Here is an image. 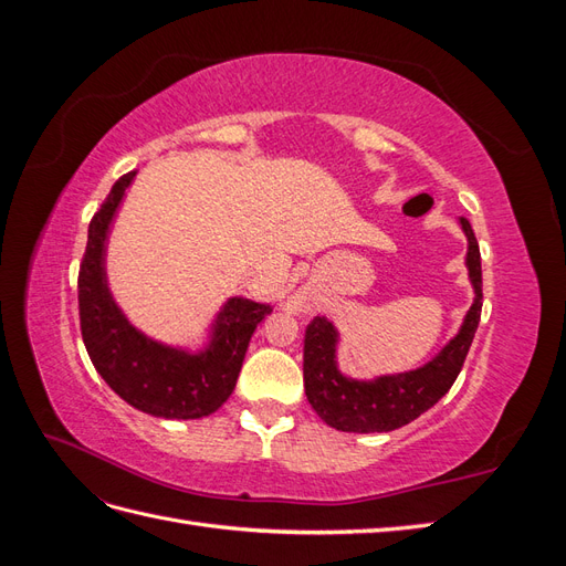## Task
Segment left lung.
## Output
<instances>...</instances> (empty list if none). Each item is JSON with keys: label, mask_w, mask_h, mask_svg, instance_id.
<instances>
[{"label": "left lung", "mask_w": 566, "mask_h": 566, "mask_svg": "<svg viewBox=\"0 0 566 566\" xmlns=\"http://www.w3.org/2000/svg\"><path fill=\"white\" fill-rule=\"evenodd\" d=\"M460 227L468 235L465 264L474 287V302L458 335L422 368L380 375L375 380H352L339 373L335 325L316 316L304 333V391L318 418L339 432H391L413 422L451 389L482 318V254L465 217Z\"/></svg>", "instance_id": "8db88e82"}]
</instances>
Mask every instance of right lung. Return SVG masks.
Returning a JSON list of instances; mask_svg holds the SVG:
<instances>
[{
	"mask_svg": "<svg viewBox=\"0 0 566 566\" xmlns=\"http://www.w3.org/2000/svg\"><path fill=\"white\" fill-rule=\"evenodd\" d=\"M136 172L119 177L92 217L77 302L87 354L101 378L129 406L167 420H196L214 413L235 387L250 337L271 304L231 297L212 323L208 347L198 354L146 337L119 312L106 279V241L113 217Z\"/></svg>",
	"mask_w": 566,
	"mask_h": 566,
	"instance_id": "obj_1",
	"label": "right lung"
}]
</instances>
